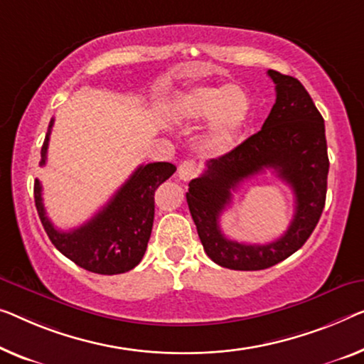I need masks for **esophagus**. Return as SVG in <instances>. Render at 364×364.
Masks as SVG:
<instances>
[{
    "label": "esophagus",
    "mask_w": 364,
    "mask_h": 364,
    "mask_svg": "<svg viewBox=\"0 0 364 364\" xmlns=\"http://www.w3.org/2000/svg\"><path fill=\"white\" fill-rule=\"evenodd\" d=\"M196 175H198V165H196V161H193V160L183 161L180 168H178V176H180L181 181L193 180Z\"/></svg>",
    "instance_id": "obj_1"
}]
</instances>
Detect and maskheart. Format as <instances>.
Instances as JSON below:
<instances>
[{
    "label": "heart",
    "mask_w": 364,
    "mask_h": 364,
    "mask_svg": "<svg viewBox=\"0 0 364 364\" xmlns=\"http://www.w3.org/2000/svg\"><path fill=\"white\" fill-rule=\"evenodd\" d=\"M250 100L243 86H198L184 95L178 102V117L184 122L196 124L210 119L208 132L200 140L205 154L220 155L232 149L238 132L245 126Z\"/></svg>",
    "instance_id": "heart-1"
}]
</instances>
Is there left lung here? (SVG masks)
Returning <instances> with one entry per match:
<instances>
[{"mask_svg":"<svg viewBox=\"0 0 364 364\" xmlns=\"http://www.w3.org/2000/svg\"><path fill=\"white\" fill-rule=\"evenodd\" d=\"M268 75L276 85V102L262 130L229 154L209 160L186 193L204 252L229 269H267L291 257L311 237L325 205L330 164L323 117L299 80L274 70ZM267 167L291 186L295 217L285 235L267 246L230 241L220 230L221 210L238 183Z\"/></svg>","mask_w":364,"mask_h":364,"instance_id":"left-lung-1","label":"left lung"}]
</instances>
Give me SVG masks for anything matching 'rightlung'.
I'll use <instances>...</instances> for the list:
<instances>
[{"mask_svg": "<svg viewBox=\"0 0 364 364\" xmlns=\"http://www.w3.org/2000/svg\"><path fill=\"white\" fill-rule=\"evenodd\" d=\"M53 119L41 150V166L47 161V149ZM176 166L166 161L140 165L95 217L78 229L62 232L53 227L42 203V184L34 183L37 214L50 242L78 267L97 274H121L144 258L155 215V189L166 181Z\"/></svg>", "mask_w": 364, "mask_h": 364, "instance_id": "add662e5", "label": "right lung"}]
</instances>
